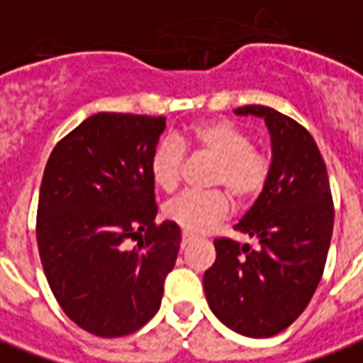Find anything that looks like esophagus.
<instances>
[{
    "instance_id": "1",
    "label": "esophagus",
    "mask_w": 363,
    "mask_h": 363,
    "mask_svg": "<svg viewBox=\"0 0 363 363\" xmlns=\"http://www.w3.org/2000/svg\"><path fill=\"white\" fill-rule=\"evenodd\" d=\"M192 238H194V235H190V233H186V230H182V242H181L182 248H184V246H186V244H189Z\"/></svg>"
}]
</instances>
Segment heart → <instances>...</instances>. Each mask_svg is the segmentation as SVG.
<instances>
[{
    "mask_svg": "<svg viewBox=\"0 0 363 363\" xmlns=\"http://www.w3.org/2000/svg\"><path fill=\"white\" fill-rule=\"evenodd\" d=\"M182 146L217 161L211 173V186H221L238 202L256 198L269 181V155L256 150L248 133L229 121H203L192 127ZM177 140L161 142L150 160L152 181L163 192H173L182 177L184 147ZM227 192H182L165 203L163 213L169 221L186 233H203L225 219L230 200Z\"/></svg>",
    "mask_w": 363,
    "mask_h": 363,
    "instance_id": "heart-1",
    "label": "heart"
}]
</instances>
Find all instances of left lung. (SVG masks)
I'll use <instances>...</instances> for the list:
<instances>
[{
  "instance_id": "8db88e82",
  "label": "left lung",
  "mask_w": 363,
  "mask_h": 363,
  "mask_svg": "<svg viewBox=\"0 0 363 363\" xmlns=\"http://www.w3.org/2000/svg\"><path fill=\"white\" fill-rule=\"evenodd\" d=\"M235 113L262 117L271 134L269 181L235 225L259 246L216 238V264L203 273V291L221 323L265 339L310 304L327 262L335 209L325 161L302 125L265 106Z\"/></svg>"
}]
</instances>
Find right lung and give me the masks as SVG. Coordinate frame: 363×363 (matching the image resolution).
Instances as JSON below:
<instances>
[{"mask_svg": "<svg viewBox=\"0 0 363 363\" xmlns=\"http://www.w3.org/2000/svg\"><path fill=\"white\" fill-rule=\"evenodd\" d=\"M163 130L165 117L96 113L45 163L40 259L59 306L96 337H125L154 318L177 262L179 225L154 223L150 160Z\"/></svg>", "mask_w": 363, "mask_h": 363, "instance_id": "add662e5", "label": "right lung"}]
</instances>
